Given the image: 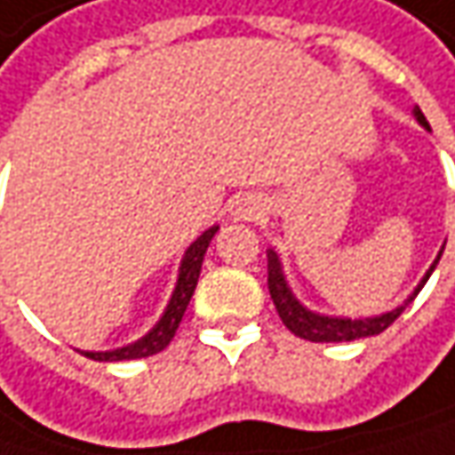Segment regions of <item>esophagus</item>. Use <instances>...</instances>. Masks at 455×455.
<instances>
[{"label":"esophagus","instance_id":"34e87169","mask_svg":"<svg viewBox=\"0 0 455 455\" xmlns=\"http://www.w3.org/2000/svg\"><path fill=\"white\" fill-rule=\"evenodd\" d=\"M234 216H236V221H252L260 216V205L255 200H242V203H236Z\"/></svg>","mask_w":455,"mask_h":455}]
</instances>
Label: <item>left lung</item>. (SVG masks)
I'll use <instances>...</instances> for the list:
<instances>
[{
    "label": "left lung",
    "mask_w": 455,
    "mask_h": 455,
    "mask_svg": "<svg viewBox=\"0 0 455 455\" xmlns=\"http://www.w3.org/2000/svg\"><path fill=\"white\" fill-rule=\"evenodd\" d=\"M414 116H417V122H419L422 127L430 130V124H427L425 114L419 111V106L414 108ZM440 255H443V250L437 252V258H435V263L430 266V270L425 273V278L419 281V286L414 289V294H411L403 305H398V307L391 312H383V315H378V317H356V320H351V317H331V315H320V312L307 310V307L291 294V289H289V283H286V278H283V268H281L278 255H275L273 250H268L270 299H273V305H275V310H278V317L283 320V325H286L294 336L307 339V341H315V344H336V341H356V339L378 336V333H383V331L391 325L401 312L406 310L409 302H414V297L419 294V289H422V286L427 283V278L433 275Z\"/></svg>",
    "instance_id": "1"
}]
</instances>
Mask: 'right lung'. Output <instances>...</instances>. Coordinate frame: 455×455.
Segmentation results:
<instances>
[{
	"instance_id": "1",
	"label": "right lung",
	"mask_w": 455,
	"mask_h": 455,
	"mask_svg": "<svg viewBox=\"0 0 455 455\" xmlns=\"http://www.w3.org/2000/svg\"><path fill=\"white\" fill-rule=\"evenodd\" d=\"M219 231V227H211L208 231H203L189 247H187L185 258H182V266H180V278H177V286L172 291V299L166 305V310L161 315V320L145 333L143 339H138L135 344H127L122 349L111 351H80L85 354L88 359H96V362H122V359H143L150 354H158L161 349H166L185 317L187 305L195 294V286H197V278H200V268H203V258H205V250L213 239V234Z\"/></svg>"
}]
</instances>
